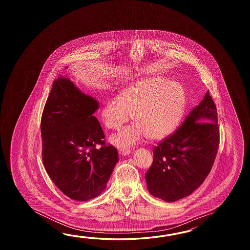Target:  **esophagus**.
Returning a JSON list of instances; mask_svg holds the SVG:
<instances>
[{
  "mask_svg": "<svg viewBox=\"0 0 250 250\" xmlns=\"http://www.w3.org/2000/svg\"><path fill=\"white\" fill-rule=\"evenodd\" d=\"M131 153V150L130 149H124V150H121L120 151V154L123 155V156H127L128 154Z\"/></svg>",
  "mask_w": 250,
  "mask_h": 250,
  "instance_id": "1",
  "label": "esophagus"
}]
</instances>
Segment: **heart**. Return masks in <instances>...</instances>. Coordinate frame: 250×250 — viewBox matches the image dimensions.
<instances>
[{"label": "heart", "mask_w": 250, "mask_h": 250, "mask_svg": "<svg viewBox=\"0 0 250 250\" xmlns=\"http://www.w3.org/2000/svg\"><path fill=\"white\" fill-rule=\"evenodd\" d=\"M185 108V92L181 85L164 77H152L133 82L118 98L107 100L100 115L107 128L118 129L131 113L135 122L110 138L118 148L128 149L146 136L152 140L169 137L180 125Z\"/></svg>", "instance_id": "b5f03b06"}]
</instances>
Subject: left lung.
Masks as SVG:
<instances>
[{
	"instance_id": "left-lung-1",
	"label": "left lung",
	"mask_w": 250,
	"mask_h": 250,
	"mask_svg": "<svg viewBox=\"0 0 250 250\" xmlns=\"http://www.w3.org/2000/svg\"><path fill=\"white\" fill-rule=\"evenodd\" d=\"M217 123L216 106L208 91L177 131L154 147V161L145 177L152 196L174 202L202 184L217 154Z\"/></svg>"
}]
</instances>
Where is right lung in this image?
Here are the masks:
<instances>
[{"instance_id":"1","label":"right lung","mask_w":250,"mask_h":250,"mask_svg":"<svg viewBox=\"0 0 250 250\" xmlns=\"http://www.w3.org/2000/svg\"><path fill=\"white\" fill-rule=\"evenodd\" d=\"M99 103L68 78L59 77L42 111V159L45 170L67 197L87 201L101 194L119 161L106 146L94 113ZM100 144V149L96 145Z\"/></svg>"}]
</instances>
